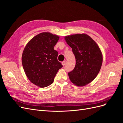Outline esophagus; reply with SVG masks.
<instances>
[{
  "instance_id": "obj_1",
  "label": "esophagus",
  "mask_w": 123,
  "mask_h": 123,
  "mask_svg": "<svg viewBox=\"0 0 123 123\" xmlns=\"http://www.w3.org/2000/svg\"><path fill=\"white\" fill-rule=\"evenodd\" d=\"M66 63H67V61H64V62H62V65L64 66L66 64Z\"/></svg>"
}]
</instances>
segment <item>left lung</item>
Instances as JSON below:
<instances>
[{
  "instance_id": "8db88e82",
  "label": "left lung",
  "mask_w": 123,
  "mask_h": 123,
  "mask_svg": "<svg viewBox=\"0 0 123 123\" xmlns=\"http://www.w3.org/2000/svg\"><path fill=\"white\" fill-rule=\"evenodd\" d=\"M75 56V68L68 73L70 80L77 86H84L93 80L99 73L103 55L94 40L86 34L65 36Z\"/></svg>"
}]
</instances>
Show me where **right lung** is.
<instances>
[{
    "label": "right lung",
    "mask_w": 123,
    "mask_h": 123,
    "mask_svg": "<svg viewBox=\"0 0 123 123\" xmlns=\"http://www.w3.org/2000/svg\"><path fill=\"white\" fill-rule=\"evenodd\" d=\"M59 37L49 32L36 35L27 44L22 55V64L30 81L43 88L52 84L56 74L62 67L57 60L54 47Z\"/></svg>",
    "instance_id": "right-lung-1"
}]
</instances>
